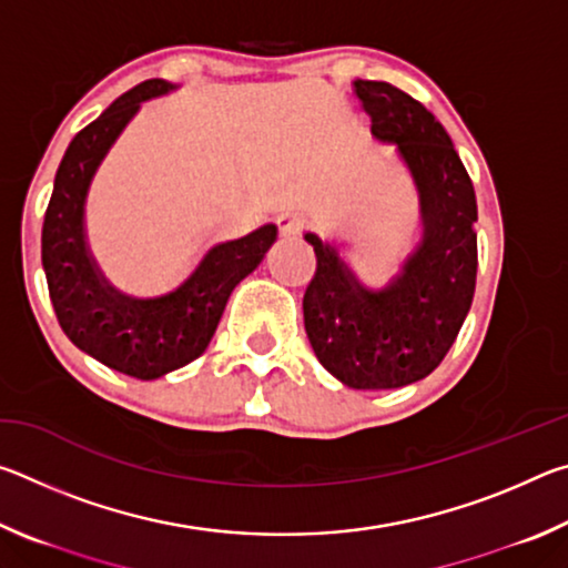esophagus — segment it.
Here are the masks:
<instances>
[{
	"label": "esophagus",
	"mask_w": 568,
	"mask_h": 568,
	"mask_svg": "<svg viewBox=\"0 0 568 568\" xmlns=\"http://www.w3.org/2000/svg\"><path fill=\"white\" fill-rule=\"evenodd\" d=\"M303 217L301 215H295V213H285V215H281L277 217V230H281V235L283 237H295V235H301V230H303Z\"/></svg>",
	"instance_id": "esophagus-1"
}]
</instances>
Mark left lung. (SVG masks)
<instances>
[{
	"mask_svg": "<svg viewBox=\"0 0 568 568\" xmlns=\"http://www.w3.org/2000/svg\"><path fill=\"white\" fill-rule=\"evenodd\" d=\"M373 138L398 148L418 190L423 235L400 273L365 287L338 253L305 233L318 267L303 295L305 333L323 368L348 388H400L446 358L476 291V192L448 132L388 82L355 80Z\"/></svg>",
	"mask_w": 568,
	"mask_h": 568,
	"instance_id": "left-lung-1",
	"label": "left lung"
}]
</instances>
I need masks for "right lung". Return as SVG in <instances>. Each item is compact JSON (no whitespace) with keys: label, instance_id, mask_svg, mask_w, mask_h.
Returning a JSON list of instances; mask_svg holds the SVG:
<instances>
[{"label":"right lung","instance_id":"right-lung-1","mask_svg":"<svg viewBox=\"0 0 568 568\" xmlns=\"http://www.w3.org/2000/svg\"><path fill=\"white\" fill-rule=\"evenodd\" d=\"M175 90L148 80L114 100L74 134L54 178L42 225V265L57 321L77 348L124 376L152 381L205 353L233 287L263 263L277 237L273 223L217 243L175 291L134 297L102 275L84 233L90 182L140 102Z\"/></svg>","mask_w":568,"mask_h":568}]
</instances>
